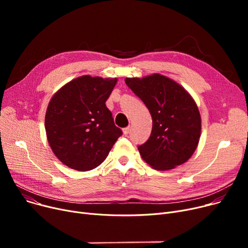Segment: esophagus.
<instances>
[{"label": "esophagus", "mask_w": 248, "mask_h": 248, "mask_svg": "<svg viewBox=\"0 0 248 248\" xmlns=\"http://www.w3.org/2000/svg\"><path fill=\"white\" fill-rule=\"evenodd\" d=\"M129 131H131V126H126V127H124V128L123 129V132H124V134L125 136L129 134Z\"/></svg>", "instance_id": "34e87169"}]
</instances>
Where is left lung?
Here are the masks:
<instances>
[{"label": "left lung", "instance_id": "8db88e82", "mask_svg": "<svg viewBox=\"0 0 248 248\" xmlns=\"http://www.w3.org/2000/svg\"><path fill=\"white\" fill-rule=\"evenodd\" d=\"M124 81L152 115L151 136L138 148L142 160L159 171L171 170L187 162L201 136L200 112L190 93L159 73L127 77Z\"/></svg>", "mask_w": 248, "mask_h": 248}]
</instances>
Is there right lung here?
Listing matches in <instances>:
<instances>
[{"label":"right lung","mask_w":248,"mask_h":248,"mask_svg":"<svg viewBox=\"0 0 248 248\" xmlns=\"http://www.w3.org/2000/svg\"><path fill=\"white\" fill-rule=\"evenodd\" d=\"M116 78L83 75L63 85L49 101L45 129L58 160L89 171L107 159L123 132L106 106Z\"/></svg>","instance_id":"obj_1"}]
</instances>
